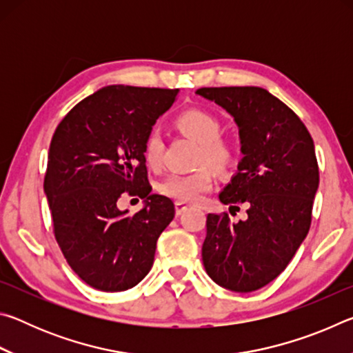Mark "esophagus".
<instances>
[{
    "mask_svg": "<svg viewBox=\"0 0 353 353\" xmlns=\"http://www.w3.org/2000/svg\"><path fill=\"white\" fill-rule=\"evenodd\" d=\"M188 208L190 207L185 205L183 202H176V214H177V216H181V214H183L185 212H187Z\"/></svg>",
    "mask_w": 353,
    "mask_h": 353,
    "instance_id": "obj_1",
    "label": "esophagus"
}]
</instances>
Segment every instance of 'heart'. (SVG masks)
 Segmentation results:
<instances>
[{
    "instance_id": "1",
    "label": "heart",
    "mask_w": 353,
    "mask_h": 353,
    "mask_svg": "<svg viewBox=\"0 0 353 353\" xmlns=\"http://www.w3.org/2000/svg\"><path fill=\"white\" fill-rule=\"evenodd\" d=\"M176 126L182 134L201 145L199 163H212L218 170H227L234 165L235 152L230 145L219 139V119L204 109H188L177 117ZM163 141L157 132L149 134L143 148V155L149 166L157 168L162 163ZM214 183L210 168H201L190 174H170L160 183V191L171 199L194 204L199 202Z\"/></svg>"
}]
</instances>
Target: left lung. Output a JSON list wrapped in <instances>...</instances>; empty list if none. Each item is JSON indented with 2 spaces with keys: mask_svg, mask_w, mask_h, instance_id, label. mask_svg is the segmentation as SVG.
Instances as JSON below:
<instances>
[{
  "mask_svg": "<svg viewBox=\"0 0 353 353\" xmlns=\"http://www.w3.org/2000/svg\"><path fill=\"white\" fill-rule=\"evenodd\" d=\"M196 94L234 117L243 159L219 201L248 205L244 221L208 213L202 261L214 283L250 292L272 282L310 230L319 185L314 143L294 112L260 87H210Z\"/></svg>",
  "mask_w": 353,
  "mask_h": 353,
  "instance_id": "8db88e82",
  "label": "left lung"
}]
</instances>
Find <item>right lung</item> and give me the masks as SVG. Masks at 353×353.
<instances>
[{
	"label": "right lung",
	"instance_id": "obj_1",
	"mask_svg": "<svg viewBox=\"0 0 353 353\" xmlns=\"http://www.w3.org/2000/svg\"><path fill=\"white\" fill-rule=\"evenodd\" d=\"M179 90L107 85L76 104L52 135L43 190L54 235L77 276L115 292L151 271L155 246L174 218V204L152 194L145 141ZM124 190L143 207L130 215L117 207Z\"/></svg>",
	"mask_w": 353,
	"mask_h": 353
}]
</instances>
